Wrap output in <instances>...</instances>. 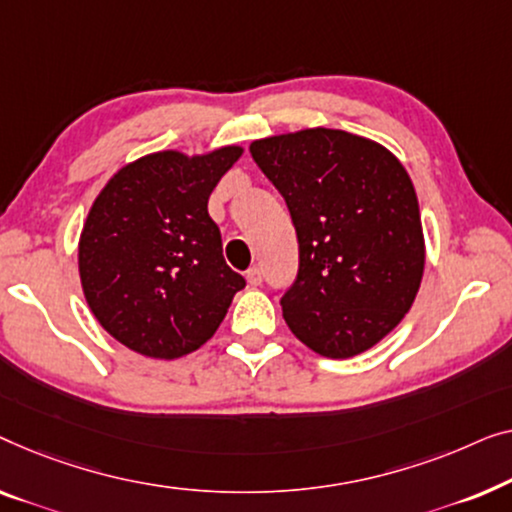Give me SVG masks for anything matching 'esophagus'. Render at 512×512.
Instances as JSON below:
<instances>
[{
  "mask_svg": "<svg viewBox=\"0 0 512 512\" xmlns=\"http://www.w3.org/2000/svg\"><path fill=\"white\" fill-rule=\"evenodd\" d=\"M246 278H248V285L257 287L259 283H262V269H259V266H253V269L246 271Z\"/></svg>",
  "mask_w": 512,
  "mask_h": 512,
  "instance_id": "obj_1",
  "label": "esophagus"
}]
</instances>
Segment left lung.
Here are the masks:
<instances>
[{
    "instance_id": "8db88e82",
    "label": "left lung",
    "mask_w": 512,
    "mask_h": 512,
    "mask_svg": "<svg viewBox=\"0 0 512 512\" xmlns=\"http://www.w3.org/2000/svg\"><path fill=\"white\" fill-rule=\"evenodd\" d=\"M250 155L297 232V276L280 297L287 327L331 359L369 350L413 306L424 271L406 169L378 143L325 127L253 141Z\"/></svg>"
}]
</instances>
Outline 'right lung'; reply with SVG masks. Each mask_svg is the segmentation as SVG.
<instances>
[{"instance_id": "1", "label": "right lung", "mask_w": 512, "mask_h": 512, "mask_svg": "<svg viewBox=\"0 0 512 512\" xmlns=\"http://www.w3.org/2000/svg\"><path fill=\"white\" fill-rule=\"evenodd\" d=\"M241 153L146 155L92 204L78 246L83 292L99 325L129 350L155 359L197 350L246 287L208 215V197Z\"/></svg>"}]
</instances>
